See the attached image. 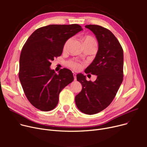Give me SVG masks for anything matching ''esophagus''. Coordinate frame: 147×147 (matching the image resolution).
Returning a JSON list of instances; mask_svg holds the SVG:
<instances>
[{"instance_id": "esophagus-1", "label": "esophagus", "mask_w": 147, "mask_h": 147, "mask_svg": "<svg viewBox=\"0 0 147 147\" xmlns=\"http://www.w3.org/2000/svg\"><path fill=\"white\" fill-rule=\"evenodd\" d=\"M73 76H74V80H76V79H76V74L75 73H73Z\"/></svg>"}]
</instances>
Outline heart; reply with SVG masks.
<instances>
[{
  "instance_id": "1",
  "label": "heart",
  "mask_w": 147,
  "mask_h": 147,
  "mask_svg": "<svg viewBox=\"0 0 147 147\" xmlns=\"http://www.w3.org/2000/svg\"><path fill=\"white\" fill-rule=\"evenodd\" d=\"M83 42L84 44V46H86V45H96V42L95 40L94 39V38L90 36H86L83 37ZM71 40V38L68 39L65 43L64 46V49L65 50L67 48V46ZM68 65L69 67H71L73 68L74 70H80V69L82 68L83 65L81 63H78V62L76 61H69L68 63Z\"/></svg>"
}]
</instances>
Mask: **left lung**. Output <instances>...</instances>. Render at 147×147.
<instances>
[{"label":"left lung","instance_id":"obj_1","mask_svg":"<svg viewBox=\"0 0 147 147\" xmlns=\"http://www.w3.org/2000/svg\"><path fill=\"white\" fill-rule=\"evenodd\" d=\"M85 27L95 35L98 51L84 72L96 75L97 78L92 82L87 81L83 74H77L82 89L76 96L75 102L80 111L92 115L106 109L116 95L123 78V51L117 38L109 30L98 25H87Z\"/></svg>","mask_w":147,"mask_h":147}]
</instances>
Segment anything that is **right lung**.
Wrapping results in <instances>:
<instances>
[{"mask_svg":"<svg viewBox=\"0 0 147 147\" xmlns=\"http://www.w3.org/2000/svg\"><path fill=\"white\" fill-rule=\"evenodd\" d=\"M83 30L78 24H52L37 29L23 46L19 79L24 94L36 109L49 111L57 105L59 94L74 80L71 70L55 73L50 66L63 53L66 41Z\"/></svg>","mask_w":147,"mask_h":147,"instance_id":"1","label":"right lung"}]
</instances>
